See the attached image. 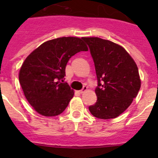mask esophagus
I'll list each match as a JSON object with an SVG mask.
<instances>
[{
  "instance_id": "1",
  "label": "esophagus",
  "mask_w": 158,
  "mask_h": 158,
  "mask_svg": "<svg viewBox=\"0 0 158 158\" xmlns=\"http://www.w3.org/2000/svg\"><path fill=\"white\" fill-rule=\"evenodd\" d=\"M87 89H88L87 86H84L83 89H82L81 90H80V91H79V93H81V94H82V93H85V92L87 91Z\"/></svg>"
}]
</instances>
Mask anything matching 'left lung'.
<instances>
[{
    "label": "left lung",
    "instance_id": "8db88e82",
    "mask_svg": "<svg viewBox=\"0 0 158 158\" xmlns=\"http://www.w3.org/2000/svg\"><path fill=\"white\" fill-rule=\"evenodd\" d=\"M93 57L98 85L97 100L89 106L93 116L116 118L129 107L141 87L139 69L134 59L121 46L97 37H84Z\"/></svg>",
    "mask_w": 158,
    "mask_h": 158
}]
</instances>
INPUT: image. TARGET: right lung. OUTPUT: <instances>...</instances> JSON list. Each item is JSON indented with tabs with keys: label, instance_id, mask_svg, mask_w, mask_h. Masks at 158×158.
<instances>
[{
	"label": "right lung",
	"instance_id": "add662e5",
	"mask_svg": "<svg viewBox=\"0 0 158 158\" xmlns=\"http://www.w3.org/2000/svg\"><path fill=\"white\" fill-rule=\"evenodd\" d=\"M87 51L82 38L62 37L43 43L27 57L19 81L25 97L38 113L55 116L63 112L74 95L63 83L66 64L77 53Z\"/></svg>",
	"mask_w": 158,
	"mask_h": 158
}]
</instances>
